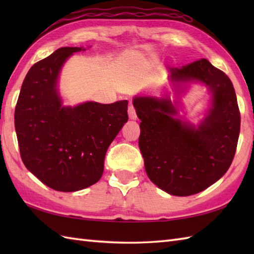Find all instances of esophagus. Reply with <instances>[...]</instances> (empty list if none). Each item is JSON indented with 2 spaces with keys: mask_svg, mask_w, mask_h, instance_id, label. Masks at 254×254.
Returning a JSON list of instances; mask_svg holds the SVG:
<instances>
[{
  "mask_svg": "<svg viewBox=\"0 0 254 254\" xmlns=\"http://www.w3.org/2000/svg\"><path fill=\"white\" fill-rule=\"evenodd\" d=\"M127 112H128V117H130L131 120H136V111H135V108H134V106L132 104H130V106H128V109H127Z\"/></svg>",
  "mask_w": 254,
  "mask_h": 254,
  "instance_id": "34e87169",
  "label": "esophagus"
}]
</instances>
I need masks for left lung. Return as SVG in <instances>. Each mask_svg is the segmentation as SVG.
Segmentation results:
<instances>
[{
  "label": "left lung",
  "mask_w": 254,
  "mask_h": 254,
  "mask_svg": "<svg viewBox=\"0 0 254 254\" xmlns=\"http://www.w3.org/2000/svg\"><path fill=\"white\" fill-rule=\"evenodd\" d=\"M177 94L181 84L202 83L212 94L207 115L197 127L178 118L169 95L135 96L138 146L148 178L161 190L189 196L207 189L228 170L240 133V112L234 85L223 71L201 59L169 69Z\"/></svg>",
  "instance_id": "obj_1"
}]
</instances>
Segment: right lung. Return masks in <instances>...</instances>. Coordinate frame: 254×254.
Instances as JSON below:
<instances>
[{
    "label": "right lung",
    "mask_w": 254,
    "mask_h": 254,
    "mask_svg": "<svg viewBox=\"0 0 254 254\" xmlns=\"http://www.w3.org/2000/svg\"><path fill=\"white\" fill-rule=\"evenodd\" d=\"M83 47H64L30 67L15 108V130L26 168L57 191L98 182L107 149L127 122V100L62 105L58 79L63 64Z\"/></svg>",
    "instance_id": "add662e5"
}]
</instances>
